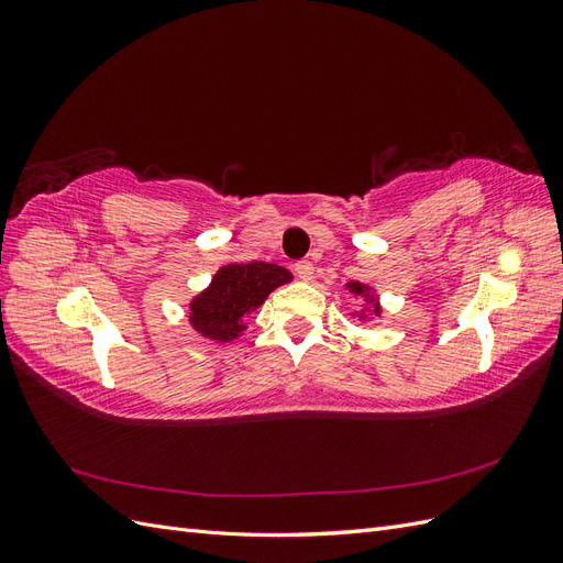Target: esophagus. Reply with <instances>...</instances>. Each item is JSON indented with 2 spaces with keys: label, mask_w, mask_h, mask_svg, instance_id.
I'll return each instance as SVG.
<instances>
[{
  "label": "esophagus",
  "mask_w": 563,
  "mask_h": 563,
  "mask_svg": "<svg viewBox=\"0 0 563 563\" xmlns=\"http://www.w3.org/2000/svg\"><path fill=\"white\" fill-rule=\"evenodd\" d=\"M296 275L302 279V282H310L314 277V265L310 261H298L296 263Z\"/></svg>",
  "instance_id": "obj_1"
}]
</instances>
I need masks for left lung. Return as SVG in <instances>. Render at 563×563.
<instances>
[{"label": "left lung", "mask_w": 563, "mask_h": 563, "mask_svg": "<svg viewBox=\"0 0 563 563\" xmlns=\"http://www.w3.org/2000/svg\"><path fill=\"white\" fill-rule=\"evenodd\" d=\"M347 288H350V294H354L356 298H366V300H371V288L366 286V284H360V282H350L347 284ZM373 312H376V314H380V308H378V305H373Z\"/></svg>", "instance_id": "1"}]
</instances>
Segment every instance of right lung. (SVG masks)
Wrapping results in <instances>:
<instances>
[{
    "label": "right lung",
    "instance_id": "right-lung-1",
    "mask_svg": "<svg viewBox=\"0 0 563 563\" xmlns=\"http://www.w3.org/2000/svg\"><path fill=\"white\" fill-rule=\"evenodd\" d=\"M291 279L286 267L263 261L220 267L207 291L190 302V323L203 338L230 343L246 329L244 317L261 308L277 286Z\"/></svg>",
    "mask_w": 563,
    "mask_h": 563
}]
</instances>
